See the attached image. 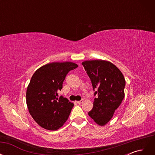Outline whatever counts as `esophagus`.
Listing matches in <instances>:
<instances>
[{
	"label": "esophagus",
	"mask_w": 155,
	"mask_h": 155,
	"mask_svg": "<svg viewBox=\"0 0 155 155\" xmlns=\"http://www.w3.org/2000/svg\"><path fill=\"white\" fill-rule=\"evenodd\" d=\"M76 102H77V104H82V103L83 102V100H81L80 101H78Z\"/></svg>",
	"instance_id": "1"
}]
</instances>
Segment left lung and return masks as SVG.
<instances>
[{"mask_svg": "<svg viewBox=\"0 0 155 155\" xmlns=\"http://www.w3.org/2000/svg\"><path fill=\"white\" fill-rule=\"evenodd\" d=\"M82 64L91 79L93 90L96 91L94 96L97 95L88 114L97 125L104 126L111 120L125 97L124 76L107 61H85Z\"/></svg>", "mask_w": 155, "mask_h": 155, "instance_id": "obj_1", "label": "left lung"}]
</instances>
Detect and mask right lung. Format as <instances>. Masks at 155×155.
Returning <instances> with one entry per match:
<instances>
[{
  "instance_id": "add662e5",
  "label": "right lung",
  "mask_w": 155,
  "mask_h": 155,
  "mask_svg": "<svg viewBox=\"0 0 155 155\" xmlns=\"http://www.w3.org/2000/svg\"><path fill=\"white\" fill-rule=\"evenodd\" d=\"M72 62H55L37 69L26 91V104L30 114L39 126L56 130L68 118L74 104L66 97H58L67 74L78 67Z\"/></svg>"
}]
</instances>
